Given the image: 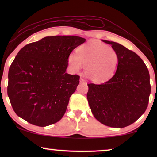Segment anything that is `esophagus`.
<instances>
[{"label": "esophagus", "mask_w": 157, "mask_h": 157, "mask_svg": "<svg viewBox=\"0 0 157 157\" xmlns=\"http://www.w3.org/2000/svg\"><path fill=\"white\" fill-rule=\"evenodd\" d=\"M79 82H80L81 84H85V83H86V81H85L83 78H80V79H79Z\"/></svg>", "instance_id": "34e87169"}]
</instances>
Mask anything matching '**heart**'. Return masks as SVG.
<instances>
[{"instance_id":"obj_1","label":"heart","mask_w":157,"mask_h":157,"mask_svg":"<svg viewBox=\"0 0 157 157\" xmlns=\"http://www.w3.org/2000/svg\"><path fill=\"white\" fill-rule=\"evenodd\" d=\"M76 53H71L68 57L70 68L79 72L82 66L87 78L95 82H105L111 78L117 70L118 55L107 44L91 41L78 48Z\"/></svg>"}]
</instances>
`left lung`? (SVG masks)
Segmentation results:
<instances>
[{"label": "left lung", "mask_w": 157, "mask_h": 157, "mask_svg": "<svg viewBox=\"0 0 157 157\" xmlns=\"http://www.w3.org/2000/svg\"><path fill=\"white\" fill-rule=\"evenodd\" d=\"M111 45L118 55L116 72L107 82L88 84L89 107L97 120L117 128L137 121L147 107L151 92L150 74L139 55L123 45L102 40Z\"/></svg>", "instance_id": "left-lung-1"}]
</instances>
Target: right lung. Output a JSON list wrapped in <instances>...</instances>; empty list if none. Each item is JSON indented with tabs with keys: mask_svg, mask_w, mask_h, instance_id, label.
Wrapping results in <instances>:
<instances>
[{
	"mask_svg": "<svg viewBox=\"0 0 157 157\" xmlns=\"http://www.w3.org/2000/svg\"><path fill=\"white\" fill-rule=\"evenodd\" d=\"M86 39L46 36L18 52L8 73L7 95L14 112L28 123L50 125L64 115L79 76L66 73L68 57Z\"/></svg>",
	"mask_w": 157,
	"mask_h": 157,
	"instance_id": "add662e5",
	"label": "right lung"
}]
</instances>
